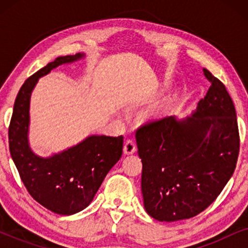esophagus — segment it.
Returning a JSON list of instances; mask_svg holds the SVG:
<instances>
[{
  "mask_svg": "<svg viewBox=\"0 0 248 248\" xmlns=\"http://www.w3.org/2000/svg\"><path fill=\"white\" fill-rule=\"evenodd\" d=\"M124 154L125 155H133L135 151H137V145H135V142L132 140H127L124 144Z\"/></svg>",
  "mask_w": 248,
  "mask_h": 248,
  "instance_id": "esophagus-1",
  "label": "esophagus"
}]
</instances>
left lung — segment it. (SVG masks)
Here are the masks:
<instances>
[{
    "label": "left lung",
    "instance_id": "left-lung-1",
    "mask_svg": "<svg viewBox=\"0 0 248 248\" xmlns=\"http://www.w3.org/2000/svg\"><path fill=\"white\" fill-rule=\"evenodd\" d=\"M211 87L189 116L150 122L135 134L141 191L149 216L179 221L205 210L236 168L239 133L226 87L204 70Z\"/></svg>",
    "mask_w": 248,
    "mask_h": 248
}]
</instances>
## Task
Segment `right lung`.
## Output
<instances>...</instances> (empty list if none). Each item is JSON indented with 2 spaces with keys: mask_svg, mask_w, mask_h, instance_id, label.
I'll list each match as a JSON object with an SVG mask.
<instances>
[{
  "mask_svg": "<svg viewBox=\"0 0 248 248\" xmlns=\"http://www.w3.org/2000/svg\"><path fill=\"white\" fill-rule=\"evenodd\" d=\"M84 57V53L60 56L27 79L16 98L9 127L10 154L27 191L46 209L62 216L82 211L93 202L108 171L123 152L122 135H89L47 157L36 155L30 147V98L38 80L62 64Z\"/></svg>",
  "mask_w": 248,
  "mask_h": 248,
  "instance_id": "1",
  "label": "right lung"
}]
</instances>
